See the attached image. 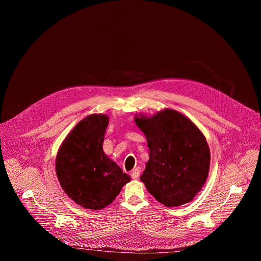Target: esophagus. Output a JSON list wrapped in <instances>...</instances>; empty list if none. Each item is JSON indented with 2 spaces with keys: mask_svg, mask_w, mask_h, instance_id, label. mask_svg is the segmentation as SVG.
Listing matches in <instances>:
<instances>
[{
  "mask_svg": "<svg viewBox=\"0 0 261 261\" xmlns=\"http://www.w3.org/2000/svg\"><path fill=\"white\" fill-rule=\"evenodd\" d=\"M139 173H140V167H136L131 171V177L133 179H136L139 177Z\"/></svg>",
  "mask_w": 261,
  "mask_h": 261,
  "instance_id": "esophagus-1",
  "label": "esophagus"
}]
</instances>
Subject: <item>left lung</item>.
Returning a JSON list of instances; mask_svg holds the SVG:
<instances>
[{
    "instance_id": "1",
    "label": "left lung",
    "mask_w": 261,
    "mask_h": 261,
    "mask_svg": "<svg viewBox=\"0 0 261 261\" xmlns=\"http://www.w3.org/2000/svg\"><path fill=\"white\" fill-rule=\"evenodd\" d=\"M146 137L148 161L140 176L146 190L165 206L190 202L207 178L211 154L202 132L186 116L165 108L134 119Z\"/></svg>"
}]
</instances>
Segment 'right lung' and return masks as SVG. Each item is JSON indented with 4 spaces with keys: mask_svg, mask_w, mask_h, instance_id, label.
I'll return each instance as SVG.
<instances>
[{
    "mask_svg": "<svg viewBox=\"0 0 261 261\" xmlns=\"http://www.w3.org/2000/svg\"><path fill=\"white\" fill-rule=\"evenodd\" d=\"M108 117L90 115L62 142L56 172L62 189L79 205L101 210L113 202L131 177L103 152Z\"/></svg>",
    "mask_w": 261,
    "mask_h": 261,
    "instance_id": "1",
    "label": "right lung"
}]
</instances>
